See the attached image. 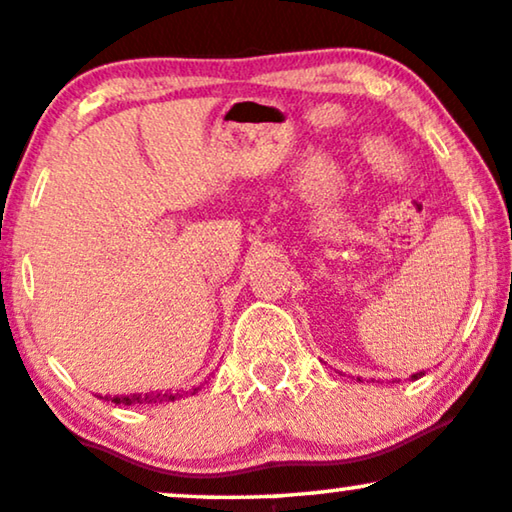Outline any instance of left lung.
<instances>
[{
    "instance_id": "obj_1",
    "label": "left lung",
    "mask_w": 512,
    "mask_h": 512,
    "mask_svg": "<svg viewBox=\"0 0 512 512\" xmlns=\"http://www.w3.org/2000/svg\"><path fill=\"white\" fill-rule=\"evenodd\" d=\"M422 375H425V372H418V375H413V380H418V377H422Z\"/></svg>"
}]
</instances>
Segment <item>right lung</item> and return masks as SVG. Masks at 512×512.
I'll use <instances>...</instances> for the list:
<instances>
[{
  "label": "right lung",
  "mask_w": 512,
  "mask_h": 512,
  "mask_svg": "<svg viewBox=\"0 0 512 512\" xmlns=\"http://www.w3.org/2000/svg\"><path fill=\"white\" fill-rule=\"evenodd\" d=\"M199 389V387H197ZM197 389H192L189 394H194ZM102 399V396H99ZM180 399V394H170V391H149V394H128V396H113V403H121V406H132V403H140V406H159V403Z\"/></svg>",
  "instance_id": "1"
}]
</instances>
